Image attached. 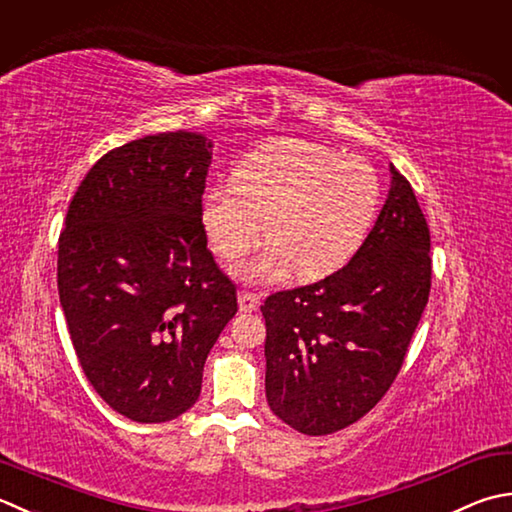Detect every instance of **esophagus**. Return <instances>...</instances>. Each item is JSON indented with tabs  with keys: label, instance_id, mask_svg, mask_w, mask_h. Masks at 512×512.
<instances>
[{
	"label": "esophagus",
	"instance_id": "34e87169",
	"mask_svg": "<svg viewBox=\"0 0 512 512\" xmlns=\"http://www.w3.org/2000/svg\"><path fill=\"white\" fill-rule=\"evenodd\" d=\"M257 308H259V295L242 290V293H239V310H242V313H255Z\"/></svg>",
	"mask_w": 512,
	"mask_h": 512
}]
</instances>
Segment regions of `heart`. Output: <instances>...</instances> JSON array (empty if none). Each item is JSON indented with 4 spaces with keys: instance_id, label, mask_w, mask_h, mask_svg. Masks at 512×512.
Segmentation results:
<instances>
[{
    "instance_id": "1",
    "label": "heart",
    "mask_w": 512,
    "mask_h": 512,
    "mask_svg": "<svg viewBox=\"0 0 512 512\" xmlns=\"http://www.w3.org/2000/svg\"><path fill=\"white\" fill-rule=\"evenodd\" d=\"M379 208L375 168L342 150L288 142L250 155L235 182L210 186L202 224L217 255H246L264 233L270 244L237 266L246 282H273L290 270L322 279L362 248Z\"/></svg>"
}]
</instances>
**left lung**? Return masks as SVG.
<instances>
[{
  "label": "left lung",
  "instance_id": "obj_1",
  "mask_svg": "<svg viewBox=\"0 0 512 512\" xmlns=\"http://www.w3.org/2000/svg\"><path fill=\"white\" fill-rule=\"evenodd\" d=\"M428 253L413 186L390 164L386 204L353 259L262 306L266 399L282 422L304 435H330L386 395L428 304Z\"/></svg>",
  "mask_w": 512,
  "mask_h": 512
}]
</instances>
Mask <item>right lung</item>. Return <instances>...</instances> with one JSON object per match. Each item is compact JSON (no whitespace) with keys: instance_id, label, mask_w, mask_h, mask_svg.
Returning <instances> with one entry per match:
<instances>
[{"instance_id":"obj_1","label":"right lung","mask_w":512,"mask_h":512,"mask_svg":"<svg viewBox=\"0 0 512 512\" xmlns=\"http://www.w3.org/2000/svg\"><path fill=\"white\" fill-rule=\"evenodd\" d=\"M213 142L146 135L88 170L59 235L57 288L79 364L139 424L193 406L204 364L237 313L202 224Z\"/></svg>"}]
</instances>
